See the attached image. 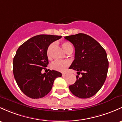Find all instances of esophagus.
Instances as JSON below:
<instances>
[{"label": "esophagus", "mask_w": 122, "mask_h": 122, "mask_svg": "<svg viewBox=\"0 0 122 122\" xmlns=\"http://www.w3.org/2000/svg\"><path fill=\"white\" fill-rule=\"evenodd\" d=\"M66 75H67V73H62V76H66Z\"/></svg>", "instance_id": "obj_1"}]
</instances>
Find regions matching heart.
I'll list each match as a JSON object with an SVG mask.
<instances>
[{
    "instance_id": "obj_1",
    "label": "heart",
    "mask_w": 122,
    "mask_h": 122,
    "mask_svg": "<svg viewBox=\"0 0 122 122\" xmlns=\"http://www.w3.org/2000/svg\"><path fill=\"white\" fill-rule=\"evenodd\" d=\"M54 46V43H51L48 47L47 50V54L48 57H50L51 52L52 49ZM62 46L63 47L64 50L65 52L69 51H73V46L72 44L69 41H65L62 42ZM69 65V62L68 61H61V60H56L54 62L51 64V67L53 69L58 71H64L66 68Z\"/></svg>"
}]
</instances>
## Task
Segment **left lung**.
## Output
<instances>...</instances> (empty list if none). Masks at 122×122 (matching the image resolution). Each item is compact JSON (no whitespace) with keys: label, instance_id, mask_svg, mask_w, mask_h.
<instances>
[{"label":"left lung","instance_id":"1","mask_svg":"<svg viewBox=\"0 0 122 122\" xmlns=\"http://www.w3.org/2000/svg\"><path fill=\"white\" fill-rule=\"evenodd\" d=\"M75 47V60L69 68L76 70L81 77L69 89L74 96L88 98L101 89L108 73V62L106 51L97 41L85 33L65 37Z\"/></svg>","mask_w":122,"mask_h":122}]
</instances>
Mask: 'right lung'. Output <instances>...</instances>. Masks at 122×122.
I'll use <instances>...</instances> for the list:
<instances>
[{"label":"right lung","mask_w":122,"mask_h":122,"mask_svg":"<svg viewBox=\"0 0 122 122\" xmlns=\"http://www.w3.org/2000/svg\"><path fill=\"white\" fill-rule=\"evenodd\" d=\"M61 36L39 35L31 37L19 47L13 59V74L21 92L29 98L37 99L46 96L56 78L61 73L49 70L41 73L49 64L47 50L53 41Z\"/></svg>","instance_id":"1"}]
</instances>
